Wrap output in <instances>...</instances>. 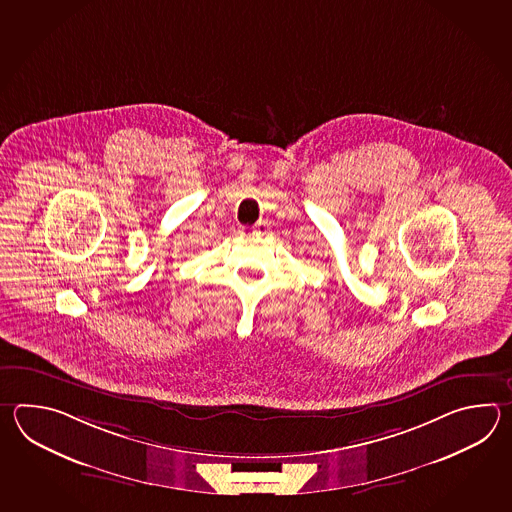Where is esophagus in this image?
<instances>
[{"label":"esophagus","instance_id":"1","mask_svg":"<svg viewBox=\"0 0 512 512\" xmlns=\"http://www.w3.org/2000/svg\"><path fill=\"white\" fill-rule=\"evenodd\" d=\"M263 230H267V227L260 223V225H256V227H241V234L243 236H249V234H254V232H263Z\"/></svg>","mask_w":512,"mask_h":512}]
</instances>
